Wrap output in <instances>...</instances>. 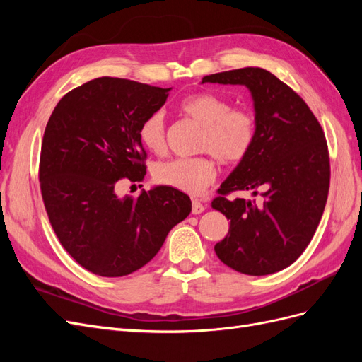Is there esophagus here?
<instances>
[{
	"label": "esophagus",
	"mask_w": 362,
	"mask_h": 362,
	"mask_svg": "<svg viewBox=\"0 0 362 362\" xmlns=\"http://www.w3.org/2000/svg\"><path fill=\"white\" fill-rule=\"evenodd\" d=\"M202 211H205V205L198 199H193L192 201V213L193 214H201Z\"/></svg>",
	"instance_id": "obj_1"
}]
</instances>
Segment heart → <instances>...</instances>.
Masks as SVG:
<instances>
[{"instance_id": "heart-1", "label": "heart", "mask_w": 362, "mask_h": 362, "mask_svg": "<svg viewBox=\"0 0 362 362\" xmlns=\"http://www.w3.org/2000/svg\"><path fill=\"white\" fill-rule=\"evenodd\" d=\"M180 110L202 128L198 139L199 152L212 156L173 158L160 163L154 170L157 182L187 194H199L216 178L213 157L226 168L243 163L254 149L258 137V117L245 107L213 92L190 95L180 103ZM139 139L152 154L168 149L166 120L161 112L146 116L139 128Z\"/></svg>"}]
</instances>
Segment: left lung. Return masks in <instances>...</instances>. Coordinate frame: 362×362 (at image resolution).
Instances as JSON below:
<instances>
[{
  "instance_id": "1",
  "label": "left lung",
  "mask_w": 362,
  "mask_h": 362,
  "mask_svg": "<svg viewBox=\"0 0 362 362\" xmlns=\"http://www.w3.org/2000/svg\"><path fill=\"white\" fill-rule=\"evenodd\" d=\"M202 83L246 86L258 117L254 149L211 202L231 222L216 255L245 275H270L293 264L319 226L331 181L325 133L302 98L266 69L218 72ZM243 189L260 201L228 198Z\"/></svg>"
}]
</instances>
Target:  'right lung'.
Returning a JSON list of instances; mask_svg holds the SVG:
<instances>
[{
    "label": "right lung",
    "mask_w": 362,
    "mask_h": 362,
    "mask_svg": "<svg viewBox=\"0 0 362 362\" xmlns=\"http://www.w3.org/2000/svg\"><path fill=\"white\" fill-rule=\"evenodd\" d=\"M170 89L101 76L64 95L42 140V199L62 246L81 267L127 276L157 255L170 229L192 211L185 193L168 185L117 198L120 180L144 181V119Z\"/></svg>",
    "instance_id": "add662e5"
}]
</instances>
